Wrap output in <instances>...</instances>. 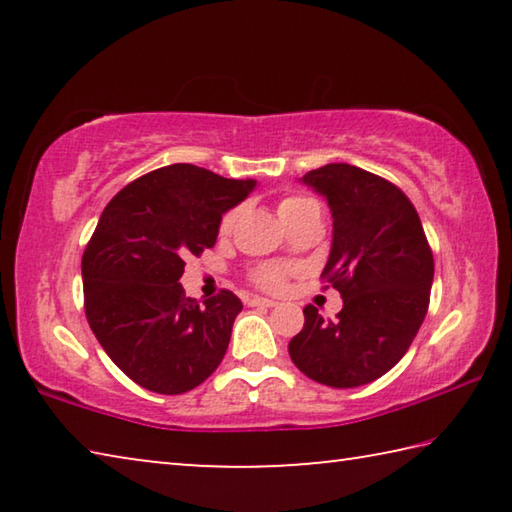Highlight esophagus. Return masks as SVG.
I'll return each mask as SVG.
<instances>
[{"instance_id":"34e87169","label":"esophagus","mask_w":512,"mask_h":512,"mask_svg":"<svg viewBox=\"0 0 512 512\" xmlns=\"http://www.w3.org/2000/svg\"><path fill=\"white\" fill-rule=\"evenodd\" d=\"M248 305H250V307H275L277 302H275V300H268V298L255 296V298H248Z\"/></svg>"}]
</instances>
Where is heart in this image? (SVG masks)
<instances>
[{"label":"heart","instance_id":"b5f03b06","mask_svg":"<svg viewBox=\"0 0 512 512\" xmlns=\"http://www.w3.org/2000/svg\"><path fill=\"white\" fill-rule=\"evenodd\" d=\"M311 210H318V203L314 201V198L300 196V194L284 196V198H280V203H277V214H280L284 225L293 223L296 219H300L302 214H307ZM237 216H239V207H232V210H228L221 216V223H219L221 235H228V232L232 230V225H235V221H237ZM250 277H253V282L257 284V287H262L266 291H277V289H282L284 277H287V268L275 266V264H262L255 268Z\"/></svg>","mask_w":512,"mask_h":512}]
</instances>
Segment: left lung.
Returning a JSON list of instances; mask_svg holds the SVG:
<instances>
[{
	"mask_svg": "<svg viewBox=\"0 0 512 512\" xmlns=\"http://www.w3.org/2000/svg\"><path fill=\"white\" fill-rule=\"evenodd\" d=\"M302 183L332 210V250L320 277L341 293L343 309L327 320L307 305L291 361L318 384H370L404 357L427 316L429 241L413 203L386 178L336 162L305 173Z\"/></svg>",
	"mask_w": 512,
	"mask_h": 512,
	"instance_id": "8db88e82",
	"label": "left lung"
}]
</instances>
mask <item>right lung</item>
Instances as JSON below:
<instances>
[{"mask_svg": "<svg viewBox=\"0 0 512 512\" xmlns=\"http://www.w3.org/2000/svg\"><path fill=\"white\" fill-rule=\"evenodd\" d=\"M194 164L133 180L106 205L81 262L85 316L112 363L146 391L180 395L219 368L241 300L198 305L178 280L212 248L221 216L255 189Z\"/></svg>", "mask_w": 512, "mask_h": 512, "instance_id": "right-lung-1", "label": "right lung"}]
</instances>
